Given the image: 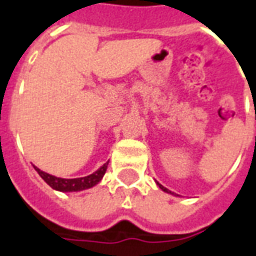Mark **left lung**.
<instances>
[{"mask_svg":"<svg viewBox=\"0 0 256 256\" xmlns=\"http://www.w3.org/2000/svg\"><path fill=\"white\" fill-rule=\"evenodd\" d=\"M158 185H159V186H160L162 190H164V192H167V193H172V192H168V189H166V188H164V186H162L160 184H158Z\"/></svg>","mask_w":256,"mask_h":256,"instance_id":"1","label":"left lung"}]
</instances>
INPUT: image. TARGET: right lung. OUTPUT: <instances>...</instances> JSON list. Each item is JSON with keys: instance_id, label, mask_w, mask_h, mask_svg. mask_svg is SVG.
I'll list each match as a JSON object with an SVG mask.
<instances>
[{"instance_id": "add662e5", "label": "right lung", "mask_w": 256, "mask_h": 256, "mask_svg": "<svg viewBox=\"0 0 256 256\" xmlns=\"http://www.w3.org/2000/svg\"><path fill=\"white\" fill-rule=\"evenodd\" d=\"M106 167H108V162L104 163L102 166L93 174H90L88 177L82 178H72V180H67V178H58L54 176H50L48 172H42L38 167L34 166L36 172L41 176V178L45 182L50 186V188L60 190V192H78V190H84V189H89L92 186H94L100 182L101 178L104 177V174L106 172Z\"/></svg>"}]
</instances>
